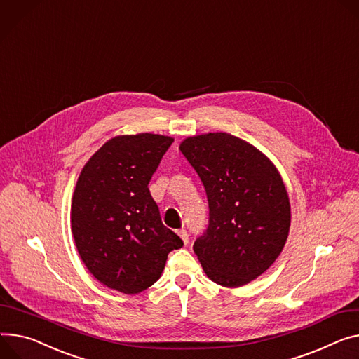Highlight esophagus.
Listing matches in <instances>:
<instances>
[{"label": "esophagus", "mask_w": 359, "mask_h": 359, "mask_svg": "<svg viewBox=\"0 0 359 359\" xmlns=\"http://www.w3.org/2000/svg\"><path fill=\"white\" fill-rule=\"evenodd\" d=\"M178 233V236L182 238V241H184V244H188V233H187V230H178L177 231Z\"/></svg>", "instance_id": "34e87169"}]
</instances>
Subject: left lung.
Wrapping results in <instances>:
<instances>
[{"label": "left lung", "instance_id": "1", "mask_svg": "<svg viewBox=\"0 0 359 359\" xmlns=\"http://www.w3.org/2000/svg\"><path fill=\"white\" fill-rule=\"evenodd\" d=\"M180 151L208 200V229L192 245L204 273L224 287L250 283L279 257L289 236L280 172L255 145L227 132L188 136Z\"/></svg>", "mask_w": 359, "mask_h": 359}]
</instances>
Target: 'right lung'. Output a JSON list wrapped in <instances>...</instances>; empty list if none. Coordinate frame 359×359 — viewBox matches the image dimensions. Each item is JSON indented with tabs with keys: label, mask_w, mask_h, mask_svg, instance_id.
Instances as JSON below:
<instances>
[{
	"label": "right lung",
	"mask_w": 359,
	"mask_h": 359,
	"mask_svg": "<svg viewBox=\"0 0 359 359\" xmlns=\"http://www.w3.org/2000/svg\"><path fill=\"white\" fill-rule=\"evenodd\" d=\"M174 137L119 135L85 163L72 197L70 224L79 256L93 278L125 294L162 274L182 240L162 224L148 184Z\"/></svg>",
	"instance_id": "right-lung-1"
}]
</instances>
